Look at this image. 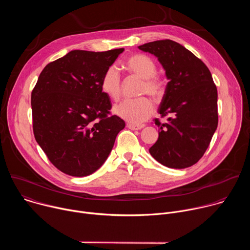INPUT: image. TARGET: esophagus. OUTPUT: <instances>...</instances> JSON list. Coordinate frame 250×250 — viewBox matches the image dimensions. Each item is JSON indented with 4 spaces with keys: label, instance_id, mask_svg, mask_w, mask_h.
Returning <instances> with one entry per match:
<instances>
[{
    "label": "esophagus",
    "instance_id": "34e87169",
    "mask_svg": "<svg viewBox=\"0 0 250 250\" xmlns=\"http://www.w3.org/2000/svg\"><path fill=\"white\" fill-rule=\"evenodd\" d=\"M126 126L132 130H139V129L145 127V125H133V124L128 123V124H126Z\"/></svg>",
    "mask_w": 250,
    "mask_h": 250
}]
</instances>
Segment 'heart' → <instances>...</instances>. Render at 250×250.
<instances>
[{
	"mask_svg": "<svg viewBox=\"0 0 250 250\" xmlns=\"http://www.w3.org/2000/svg\"><path fill=\"white\" fill-rule=\"evenodd\" d=\"M125 67L130 74L142 79L139 95L148 94L153 99H159L164 92L163 81L155 74L156 64L147 55L133 54L129 56ZM102 91L113 101L121 97V75L119 69L112 65L106 68L101 80ZM114 113L126 122L137 125L146 121L153 114V104L146 97L125 100L114 108Z\"/></svg>",
	"mask_w": 250,
	"mask_h": 250,
	"instance_id": "1",
	"label": "heart"
}]
</instances>
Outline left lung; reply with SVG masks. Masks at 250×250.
Returning <instances> with one entry per match:
<instances>
[{"mask_svg":"<svg viewBox=\"0 0 250 250\" xmlns=\"http://www.w3.org/2000/svg\"><path fill=\"white\" fill-rule=\"evenodd\" d=\"M158 58L169 82L158 113L168 117L149 148L162 165L184 169L197 163L218 127V91L206 64L183 45L170 40L138 46Z\"/></svg>","mask_w":250,"mask_h":250,"instance_id":"obj_1","label":"left lung"}]
</instances>
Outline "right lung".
I'll use <instances>...</instances> for the list:
<instances>
[{
    "label": "right lung",
    "instance_id": "right-lung-1",
    "mask_svg": "<svg viewBox=\"0 0 250 250\" xmlns=\"http://www.w3.org/2000/svg\"><path fill=\"white\" fill-rule=\"evenodd\" d=\"M124 50L70 51L44 67L31 92L35 140L67 175L97 171L125 125L111 115V99L101 89L104 71Z\"/></svg>",
    "mask_w": 250,
    "mask_h": 250
}]
</instances>
